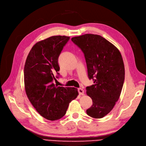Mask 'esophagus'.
I'll return each mask as SVG.
<instances>
[{"mask_svg":"<svg viewBox=\"0 0 146 146\" xmlns=\"http://www.w3.org/2000/svg\"><path fill=\"white\" fill-rule=\"evenodd\" d=\"M78 92L80 95L84 94V90L82 89V88H78Z\"/></svg>","mask_w":146,"mask_h":146,"instance_id":"esophagus-1","label":"esophagus"}]
</instances>
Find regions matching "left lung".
I'll return each mask as SVG.
<instances>
[{"instance_id":"left-lung-1","label":"left lung","mask_w":146,"mask_h":146,"mask_svg":"<svg viewBox=\"0 0 146 146\" xmlns=\"http://www.w3.org/2000/svg\"><path fill=\"white\" fill-rule=\"evenodd\" d=\"M85 56L89 79L94 85L86 88L92 105L88 116L99 119L107 115L118 100L125 78V68L120 52L98 35L86 34L71 38Z\"/></svg>"}]
</instances>
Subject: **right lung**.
I'll return each mask as SVG.
<instances>
[{
	"mask_svg": "<svg viewBox=\"0 0 146 146\" xmlns=\"http://www.w3.org/2000/svg\"><path fill=\"white\" fill-rule=\"evenodd\" d=\"M69 39V36H54L37 42L30 51L25 63L26 94L39 114L50 121L64 116L69 104L78 94L76 88L54 84L61 77L58 57Z\"/></svg>",
	"mask_w": 146,
	"mask_h": 146,
	"instance_id": "1",
	"label": "right lung"
}]
</instances>
